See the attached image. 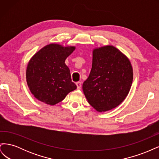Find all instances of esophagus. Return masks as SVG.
I'll list each match as a JSON object with an SVG mask.
<instances>
[{
  "instance_id": "1",
  "label": "esophagus",
  "mask_w": 159,
  "mask_h": 159,
  "mask_svg": "<svg viewBox=\"0 0 159 159\" xmlns=\"http://www.w3.org/2000/svg\"><path fill=\"white\" fill-rule=\"evenodd\" d=\"M76 85H77V89H80L81 88V83L80 81H78V82L76 83Z\"/></svg>"
}]
</instances>
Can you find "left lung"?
Returning a JSON list of instances; mask_svg holds the SVG:
<instances>
[{
  "label": "left lung",
  "mask_w": 159,
  "mask_h": 159,
  "mask_svg": "<svg viewBox=\"0 0 159 159\" xmlns=\"http://www.w3.org/2000/svg\"><path fill=\"white\" fill-rule=\"evenodd\" d=\"M129 60L113 46L93 50L92 67L83 91L88 103L99 112L117 107L127 96L133 82Z\"/></svg>",
  "instance_id": "1"
}]
</instances>
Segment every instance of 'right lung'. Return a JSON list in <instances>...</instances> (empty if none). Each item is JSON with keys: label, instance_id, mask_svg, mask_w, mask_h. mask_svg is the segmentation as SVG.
I'll return each instance as SVG.
<instances>
[{"label": "right lung", "instance_id": "right-lung-1", "mask_svg": "<svg viewBox=\"0 0 159 159\" xmlns=\"http://www.w3.org/2000/svg\"><path fill=\"white\" fill-rule=\"evenodd\" d=\"M75 48L74 46L50 44L33 56L26 68V81L37 99L54 105L77 88L65 64L66 59Z\"/></svg>", "mask_w": 159, "mask_h": 159}]
</instances>
